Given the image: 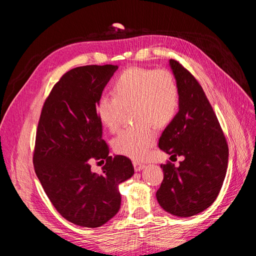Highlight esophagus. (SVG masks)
<instances>
[{
	"label": "esophagus",
	"mask_w": 256,
	"mask_h": 256,
	"mask_svg": "<svg viewBox=\"0 0 256 256\" xmlns=\"http://www.w3.org/2000/svg\"><path fill=\"white\" fill-rule=\"evenodd\" d=\"M134 170L138 172V171H141V170L144 168V164H141V162H138L136 160H134Z\"/></svg>",
	"instance_id": "obj_1"
}]
</instances>
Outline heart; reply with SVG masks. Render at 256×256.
Segmentation results:
<instances>
[{
  "label": "heart",
  "instance_id": "b5f03b06",
  "mask_svg": "<svg viewBox=\"0 0 256 256\" xmlns=\"http://www.w3.org/2000/svg\"><path fill=\"white\" fill-rule=\"evenodd\" d=\"M180 90L173 74L166 69L131 67L112 85V95H102L96 104L100 124L114 132L125 110L136 125L120 130L113 138L115 152L134 160L145 159L156 141V128L168 127L178 114Z\"/></svg>",
  "mask_w": 256,
  "mask_h": 256
}]
</instances>
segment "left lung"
I'll list each match as a JSON object with an SVG mask.
<instances>
[{"label": "left lung", "mask_w": 256, "mask_h": 256, "mask_svg": "<svg viewBox=\"0 0 256 256\" xmlns=\"http://www.w3.org/2000/svg\"><path fill=\"white\" fill-rule=\"evenodd\" d=\"M180 90V106L175 120L162 132L159 148L182 156L175 166H160L164 180L157 190L159 205L177 216L205 210L218 196L226 178L228 145L220 122L198 81L180 62L170 60Z\"/></svg>", "instance_id": "left-lung-1"}]
</instances>
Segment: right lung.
<instances>
[{"mask_svg":"<svg viewBox=\"0 0 256 256\" xmlns=\"http://www.w3.org/2000/svg\"><path fill=\"white\" fill-rule=\"evenodd\" d=\"M114 65L76 67L54 84L36 130L33 164L46 194L60 214L76 226L98 228L118 214V184L134 175L131 160L109 156L96 104ZM106 162L102 174L89 164Z\"/></svg>","mask_w":256,"mask_h":256,"instance_id":"1","label":"right lung"}]
</instances>
